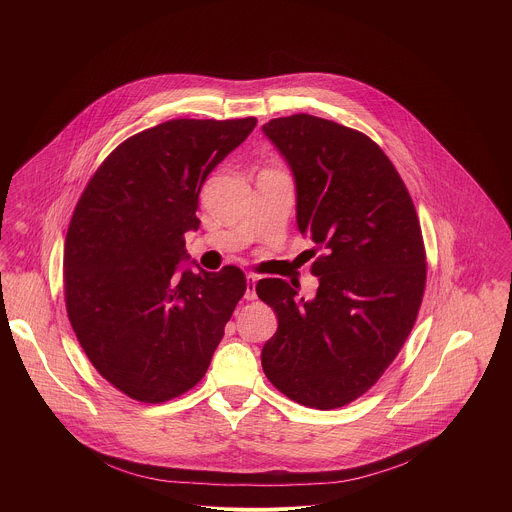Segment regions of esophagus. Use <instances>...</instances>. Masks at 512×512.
Instances as JSON below:
<instances>
[{
	"instance_id": "obj_1",
	"label": "esophagus",
	"mask_w": 512,
	"mask_h": 512,
	"mask_svg": "<svg viewBox=\"0 0 512 512\" xmlns=\"http://www.w3.org/2000/svg\"><path fill=\"white\" fill-rule=\"evenodd\" d=\"M256 282L258 278L254 274L246 276V293H244L246 299H256Z\"/></svg>"
}]
</instances>
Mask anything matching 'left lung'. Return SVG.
Returning a JSON list of instances; mask_svg holds the SVG:
<instances>
[{
    "label": "left lung",
    "instance_id": "obj_1",
    "mask_svg": "<svg viewBox=\"0 0 512 512\" xmlns=\"http://www.w3.org/2000/svg\"><path fill=\"white\" fill-rule=\"evenodd\" d=\"M262 132L292 169L299 232L325 250L311 264L319 288L309 301L280 278L256 284L278 317L262 368L293 402L341 408L376 384L416 323L426 288L420 220L363 132L309 114L274 118Z\"/></svg>",
    "mask_w": 512,
    "mask_h": 512
}]
</instances>
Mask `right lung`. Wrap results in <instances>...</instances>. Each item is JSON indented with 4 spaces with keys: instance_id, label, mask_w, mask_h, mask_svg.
<instances>
[{
    "instance_id": "1",
    "label": "right lung",
    "mask_w": 512,
    "mask_h": 512,
    "mask_svg": "<svg viewBox=\"0 0 512 512\" xmlns=\"http://www.w3.org/2000/svg\"><path fill=\"white\" fill-rule=\"evenodd\" d=\"M256 118L169 120L116 147L80 195L65 240V303L88 361L126 396L159 404L211 365L244 272L179 270L209 173Z\"/></svg>"
}]
</instances>
